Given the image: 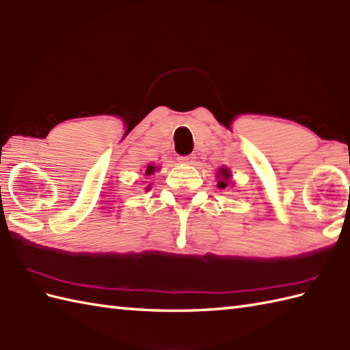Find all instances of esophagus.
<instances>
[{
  "label": "esophagus",
  "instance_id": "esophagus-1",
  "mask_svg": "<svg viewBox=\"0 0 350 350\" xmlns=\"http://www.w3.org/2000/svg\"><path fill=\"white\" fill-rule=\"evenodd\" d=\"M194 156H179V162L185 163V165H191L192 162H194Z\"/></svg>",
  "mask_w": 350,
  "mask_h": 350
}]
</instances>
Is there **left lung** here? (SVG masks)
Returning <instances> with one entry per match:
<instances>
[{
    "label": "left lung",
    "mask_w": 350,
    "mask_h": 350,
    "mask_svg": "<svg viewBox=\"0 0 350 350\" xmlns=\"http://www.w3.org/2000/svg\"><path fill=\"white\" fill-rule=\"evenodd\" d=\"M217 177H218V188L219 189H226L227 185L232 183V182H230V177H232V173H230V170L226 168V167L224 168H219Z\"/></svg>",
    "instance_id": "1"
}]
</instances>
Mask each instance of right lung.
<instances>
[{
    "mask_svg": "<svg viewBox=\"0 0 350 350\" xmlns=\"http://www.w3.org/2000/svg\"><path fill=\"white\" fill-rule=\"evenodd\" d=\"M154 170H156V167H153V163H150V165H147L146 167V176H150V174H153L154 173ZM147 189H150V187H147Z\"/></svg>",
    "mask_w": 350,
    "mask_h": 350,
    "instance_id": "1",
    "label": "right lung"
}]
</instances>
